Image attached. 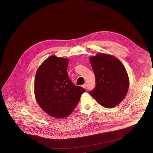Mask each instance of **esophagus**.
<instances>
[{
    "mask_svg": "<svg viewBox=\"0 0 153 153\" xmlns=\"http://www.w3.org/2000/svg\"><path fill=\"white\" fill-rule=\"evenodd\" d=\"M83 88H86V84H83V85H82V86H81Z\"/></svg>",
    "mask_w": 153,
    "mask_h": 153,
    "instance_id": "34e87169",
    "label": "esophagus"
}]
</instances>
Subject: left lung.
<instances>
[{"label":"left lung","mask_w":153,"mask_h":153,"mask_svg":"<svg viewBox=\"0 0 153 153\" xmlns=\"http://www.w3.org/2000/svg\"><path fill=\"white\" fill-rule=\"evenodd\" d=\"M89 61L96 81L95 89L90 95L105 108L117 106L128 91L130 81L125 67L115 56L105 53L89 57Z\"/></svg>","instance_id":"1"}]
</instances>
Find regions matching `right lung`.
Returning <instances> with one entry per match:
<instances>
[{
    "label": "right lung",
    "mask_w": 153,
    "mask_h": 153,
    "mask_svg": "<svg viewBox=\"0 0 153 153\" xmlns=\"http://www.w3.org/2000/svg\"><path fill=\"white\" fill-rule=\"evenodd\" d=\"M68 62V58L51 56L39 66L35 77L34 95L38 104L49 115L59 119L73 112L85 92L69 79Z\"/></svg>",
    "instance_id": "add662e5"
}]
</instances>
